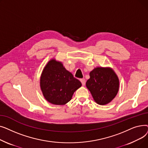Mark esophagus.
Returning <instances> with one entry per match:
<instances>
[{
	"label": "esophagus",
	"mask_w": 148,
	"mask_h": 148,
	"mask_svg": "<svg viewBox=\"0 0 148 148\" xmlns=\"http://www.w3.org/2000/svg\"><path fill=\"white\" fill-rule=\"evenodd\" d=\"M80 82H82V84L83 86H84L85 83H86V80H85V79H80Z\"/></svg>",
	"instance_id": "1"
}]
</instances>
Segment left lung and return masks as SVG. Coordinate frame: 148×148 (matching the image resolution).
Wrapping results in <instances>:
<instances>
[{
	"instance_id": "obj_1",
	"label": "left lung",
	"mask_w": 148,
	"mask_h": 148,
	"mask_svg": "<svg viewBox=\"0 0 148 148\" xmlns=\"http://www.w3.org/2000/svg\"><path fill=\"white\" fill-rule=\"evenodd\" d=\"M89 75L86 85L95 101L99 105L111 102L117 95L119 86V79L113 70L110 68L97 67Z\"/></svg>"
}]
</instances>
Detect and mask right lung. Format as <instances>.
Masks as SVG:
<instances>
[{"instance_id":"add662e5","label":"right lung","mask_w":148,"mask_h":148,"mask_svg":"<svg viewBox=\"0 0 148 148\" xmlns=\"http://www.w3.org/2000/svg\"><path fill=\"white\" fill-rule=\"evenodd\" d=\"M82 83L65 68L62 62L50 60L44 67L40 87L45 99L55 105H64L71 99Z\"/></svg>"}]
</instances>
